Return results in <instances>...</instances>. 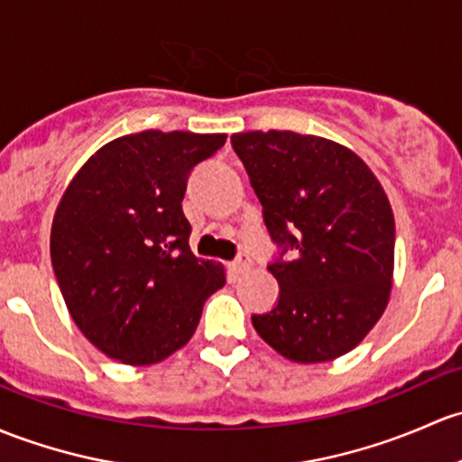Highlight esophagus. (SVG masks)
I'll list each match as a JSON object with an SVG mask.
<instances>
[{"label":"esophagus","instance_id":"34e87169","mask_svg":"<svg viewBox=\"0 0 462 462\" xmlns=\"http://www.w3.org/2000/svg\"><path fill=\"white\" fill-rule=\"evenodd\" d=\"M250 263H252L250 256H247L245 252H244V254H239V259L232 261V263H230V270L235 272V274H241V272H245L247 268H250Z\"/></svg>","mask_w":462,"mask_h":462}]
</instances>
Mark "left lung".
Wrapping results in <instances>:
<instances>
[{
  "label": "left lung",
  "mask_w": 462,
  "mask_h": 462,
  "mask_svg": "<svg viewBox=\"0 0 462 462\" xmlns=\"http://www.w3.org/2000/svg\"><path fill=\"white\" fill-rule=\"evenodd\" d=\"M263 206L279 303L259 337L294 363L354 349L383 317L394 274V215L367 163L346 145L290 130L232 134Z\"/></svg>",
  "instance_id": "left-lung-1"
}]
</instances>
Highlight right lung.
<instances>
[{
  "mask_svg": "<svg viewBox=\"0 0 462 462\" xmlns=\"http://www.w3.org/2000/svg\"><path fill=\"white\" fill-rule=\"evenodd\" d=\"M226 134H125L97 150L66 188L51 259L77 328L106 356L152 365L186 346L226 270L197 259L183 215L188 177Z\"/></svg>",
  "mask_w": 462,
  "mask_h": 462,
  "instance_id": "obj_1",
  "label": "right lung"
}]
</instances>
